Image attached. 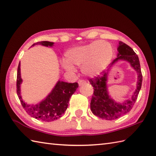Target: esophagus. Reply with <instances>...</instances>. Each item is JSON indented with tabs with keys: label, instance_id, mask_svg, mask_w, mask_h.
<instances>
[{
	"label": "esophagus",
	"instance_id": "obj_1",
	"mask_svg": "<svg viewBox=\"0 0 156 156\" xmlns=\"http://www.w3.org/2000/svg\"><path fill=\"white\" fill-rule=\"evenodd\" d=\"M78 83L79 84V86H82V85H84L87 83V82H86L84 80H79Z\"/></svg>",
	"mask_w": 156,
	"mask_h": 156
}]
</instances>
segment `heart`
Listing matches in <instances>:
<instances>
[{"mask_svg": "<svg viewBox=\"0 0 156 156\" xmlns=\"http://www.w3.org/2000/svg\"><path fill=\"white\" fill-rule=\"evenodd\" d=\"M113 49L108 42L95 41L90 44L72 48L66 52L62 66L69 72L75 71L74 66H82L83 74L95 76L100 74L110 63Z\"/></svg>", "mask_w": 156, "mask_h": 156, "instance_id": "1", "label": "heart"}]
</instances>
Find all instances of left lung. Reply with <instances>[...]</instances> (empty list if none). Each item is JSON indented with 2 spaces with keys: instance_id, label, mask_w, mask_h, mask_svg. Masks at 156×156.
<instances>
[{
  "instance_id": "8db88e82",
  "label": "left lung",
  "mask_w": 156,
  "mask_h": 156,
  "mask_svg": "<svg viewBox=\"0 0 156 156\" xmlns=\"http://www.w3.org/2000/svg\"><path fill=\"white\" fill-rule=\"evenodd\" d=\"M119 44L117 58L112 62L111 66L119 59L130 63L131 66L137 73V87L130 99L127 100L123 103H117L112 100L108 94L106 82L108 72H102L101 76L98 75L97 77L95 76L94 78L89 79V82L94 88L93 95L90 101L91 111L94 115L105 120H115L128 113L131 110L137 98L143 80L137 55L133 49L123 42L119 41Z\"/></svg>"
}]
</instances>
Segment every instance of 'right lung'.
Segmentation results:
<instances>
[{"label": "right lung", "instance_id": "1", "mask_svg": "<svg viewBox=\"0 0 156 156\" xmlns=\"http://www.w3.org/2000/svg\"><path fill=\"white\" fill-rule=\"evenodd\" d=\"M42 45L46 47H51L54 43L50 41H39L33 44ZM20 62L17 69L16 76V93L23 107L31 117L42 121L50 122L61 117L67 109L69 98L74 93L78 87L77 82L68 83V82L58 81L45 100L37 105H29L23 101L21 96V84L22 79L21 77Z\"/></svg>", "mask_w": 156, "mask_h": 156}]
</instances>
